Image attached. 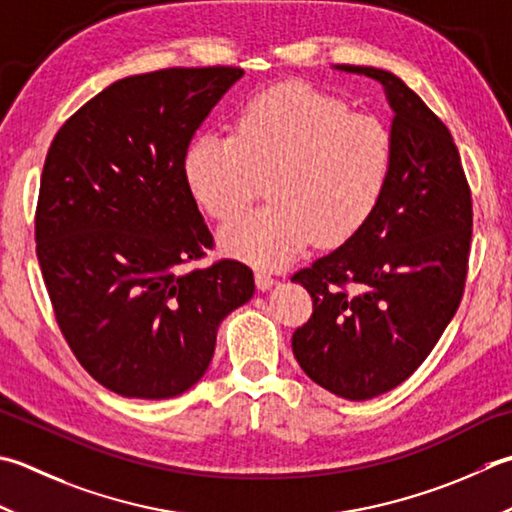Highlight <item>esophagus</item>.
<instances>
[{
	"instance_id": "esophagus-1",
	"label": "esophagus",
	"mask_w": 512,
	"mask_h": 512,
	"mask_svg": "<svg viewBox=\"0 0 512 512\" xmlns=\"http://www.w3.org/2000/svg\"><path fill=\"white\" fill-rule=\"evenodd\" d=\"M275 282H277V279L270 273H266V270H257V273H255V284H257L259 290H268Z\"/></svg>"
}]
</instances>
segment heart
<instances>
[{
	"mask_svg": "<svg viewBox=\"0 0 512 512\" xmlns=\"http://www.w3.org/2000/svg\"><path fill=\"white\" fill-rule=\"evenodd\" d=\"M393 170L382 119L304 84L262 90L237 108L233 135L190 142L184 177L210 217L228 219L257 197L264 208L219 230L226 253L262 268L286 266L308 246H339L377 210Z\"/></svg>",
	"mask_w": 512,
	"mask_h": 512,
	"instance_id": "b5f03b06",
	"label": "heart"
}]
</instances>
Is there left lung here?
<instances>
[{
    "instance_id": "left-lung-1",
    "label": "left lung",
    "mask_w": 512,
    "mask_h": 512,
    "mask_svg": "<svg viewBox=\"0 0 512 512\" xmlns=\"http://www.w3.org/2000/svg\"><path fill=\"white\" fill-rule=\"evenodd\" d=\"M337 68L386 88L393 170L366 226L293 275L313 297L293 353L315 384L364 402L406 382L457 313L473 199L453 137L422 97L388 70Z\"/></svg>"
}]
</instances>
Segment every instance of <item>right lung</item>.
Here are the masks:
<instances>
[{"instance_id": "right-lung-1", "label": "right lung", "mask_w": 512, "mask_h": 512, "mask_svg": "<svg viewBox=\"0 0 512 512\" xmlns=\"http://www.w3.org/2000/svg\"><path fill=\"white\" fill-rule=\"evenodd\" d=\"M242 75L204 66L124 77L48 148L35 210L44 284L77 362L122 397L195 386L222 319L255 293L237 259L186 268L215 244L186 184V150Z\"/></svg>"}]
</instances>
